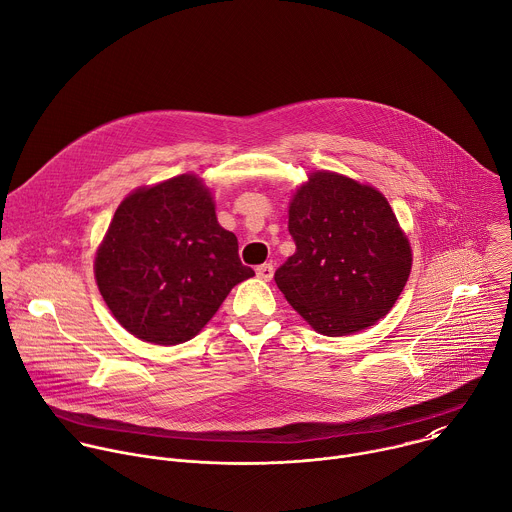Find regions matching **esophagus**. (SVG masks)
I'll list each match as a JSON object with an SVG mask.
<instances>
[{
    "label": "esophagus",
    "instance_id": "obj_1",
    "mask_svg": "<svg viewBox=\"0 0 512 512\" xmlns=\"http://www.w3.org/2000/svg\"><path fill=\"white\" fill-rule=\"evenodd\" d=\"M255 273H257V277H259L261 281H271V279H273L275 269H273V265H271V263H265V265H259Z\"/></svg>",
    "mask_w": 512,
    "mask_h": 512
}]
</instances>
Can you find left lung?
I'll return each mask as SVG.
<instances>
[{"label":"left lung","instance_id":"8db88e82","mask_svg":"<svg viewBox=\"0 0 512 512\" xmlns=\"http://www.w3.org/2000/svg\"><path fill=\"white\" fill-rule=\"evenodd\" d=\"M295 253L275 271L287 303L321 335H354L398 301L412 247L388 199L333 170H311L289 199Z\"/></svg>","mask_w":512,"mask_h":512}]
</instances>
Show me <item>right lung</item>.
<instances>
[{
	"mask_svg": "<svg viewBox=\"0 0 512 512\" xmlns=\"http://www.w3.org/2000/svg\"><path fill=\"white\" fill-rule=\"evenodd\" d=\"M237 251L205 179L185 173L124 197L96 249L94 277L128 333L177 346L211 321L237 283L255 275Z\"/></svg>",
	"mask_w": 512,
	"mask_h": 512,
	"instance_id": "add662e5",
	"label": "right lung"
}]
</instances>
